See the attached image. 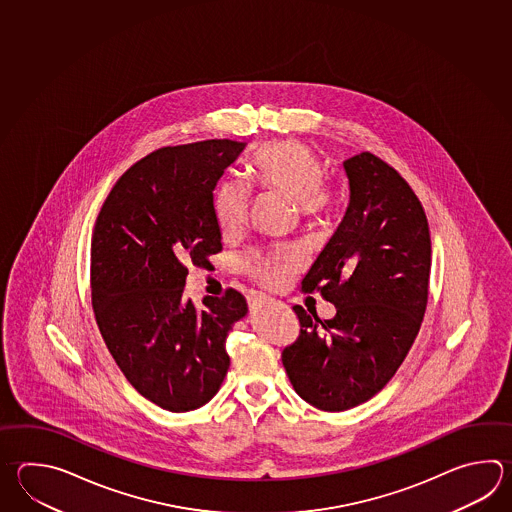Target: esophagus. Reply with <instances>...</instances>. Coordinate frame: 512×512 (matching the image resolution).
<instances>
[{"instance_id": "obj_1", "label": "esophagus", "mask_w": 512, "mask_h": 512, "mask_svg": "<svg viewBox=\"0 0 512 512\" xmlns=\"http://www.w3.org/2000/svg\"><path fill=\"white\" fill-rule=\"evenodd\" d=\"M272 303V301H270V299H268V297H255V299H253V306H259V308H262V306H266V304H270Z\"/></svg>"}]
</instances>
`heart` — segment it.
Here are the masks:
<instances>
[{"label":"heart","mask_w":512,"mask_h":512,"mask_svg":"<svg viewBox=\"0 0 512 512\" xmlns=\"http://www.w3.org/2000/svg\"><path fill=\"white\" fill-rule=\"evenodd\" d=\"M321 158L295 140H279L259 147L246 162V175L262 191L279 193L292 200L303 219L317 220L328 215L335 204V191L323 180ZM248 211L246 195L233 184H220L213 195V213L224 237L237 235ZM293 248H279L268 257H255L251 272L262 282L279 281L295 259Z\"/></svg>","instance_id":"heart-1"}]
</instances>
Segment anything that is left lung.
<instances>
[{"instance_id": "obj_1", "label": "left lung", "mask_w": 512, "mask_h": 512, "mask_svg": "<svg viewBox=\"0 0 512 512\" xmlns=\"http://www.w3.org/2000/svg\"><path fill=\"white\" fill-rule=\"evenodd\" d=\"M350 202L332 239L303 279L335 306L293 310L301 335L282 365L306 403L326 412L376 396L405 361L425 315L430 277L427 215L394 167L372 153L345 160Z\"/></svg>"}]
</instances>
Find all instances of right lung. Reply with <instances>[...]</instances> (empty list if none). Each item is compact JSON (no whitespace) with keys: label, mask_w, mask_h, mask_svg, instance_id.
I'll return each mask as SVG.
<instances>
[{"label":"right lung","mask_w":512,"mask_h":512,"mask_svg":"<svg viewBox=\"0 0 512 512\" xmlns=\"http://www.w3.org/2000/svg\"><path fill=\"white\" fill-rule=\"evenodd\" d=\"M246 142L162 147L118 178L94 224L91 295L105 345L136 392L189 412L219 392L226 337L246 317L244 295L184 297L188 266L222 250L213 191Z\"/></svg>","instance_id":"add662e5"}]
</instances>
